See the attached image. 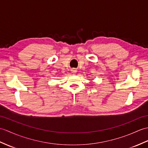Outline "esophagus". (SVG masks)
<instances>
[{
  "label": "esophagus",
  "mask_w": 148,
  "mask_h": 148,
  "mask_svg": "<svg viewBox=\"0 0 148 148\" xmlns=\"http://www.w3.org/2000/svg\"><path fill=\"white\" fill-rule=\"evenodd\" d=\"M71 73H77V69H75V68H73V69H71Z\"/></svg>",
  "instance_id": "1"
}]
</instances>
